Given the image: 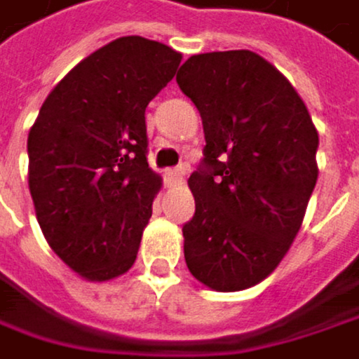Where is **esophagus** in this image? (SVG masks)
<instances>
[{
	"label": "esophagus",
	"instance_id": "34e87169",
	"mask_svg": "<svg viewBox=\"0 0 359 359\" xmlns=\"http://www.w3.org/2000/svg\"><path fill=\"white\" fill-rule=\"evenodd\" d=\"M184 169L180 167V169H169L167 171V180H169V184L171 186H180V184H184Z\"/></svg>",
	"mask_w": 359,
	"mask_h": 359
}]
</instances>
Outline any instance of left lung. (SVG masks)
<instances>
[{"instance_id":"8db88e82","label":"left lung","mask_w":359,"mask_h":359,"mask_svg":"<svg viewBox=\"0 0 359 359\" xmlns=\"http://www.w3.org/2000/svg\"><path fill=\"white\" fill-rule=\"evenodd\" d=\"M177 84L205 130L188 186L184 256L194 279L239 292L266 279L296 239L318 182L320 135L290 80L252 50L190 57Z\"/></svg>"}]
</instances>
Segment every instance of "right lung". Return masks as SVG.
Here are the masks:
<instances>
[{
  "mask_svg": "<svg viewBox=\"0 0 359 359\" xmlns=\"http://www.w3.org/2000/svg\"><path fill=\"white\" fill-rule=\"evenodd\" d=\"M182 55L140 35L82 59L29 130V192L53 252L82 279L109 281L137 260L163 177L148 165L146 107Z\"/></svg>",
  "mask_w": 359,
  "mask_h": 359,
  "instance_id": "obj_1",
  "label": "right lung"
}]
</instances>
